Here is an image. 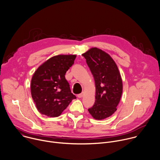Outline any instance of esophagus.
<instances>
[{
  "instance_id": "34e87169",
  "label": "esophagus",
  "mask_w": 160,
  "mask_h": 160,
  "mask_svg": "<svg viewBox=\"0 0 160 160\" xmlns=\"http://www.w3.org/2000/svg\"><path fill=\"white\" fill-rule=\"evenodd\" d=\"M84 92H82L81 93L78 94V98H82V97H83V96H84Z\"/></svg>"
}]
</instances>
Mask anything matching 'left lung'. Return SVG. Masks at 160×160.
<instances>
[{"label":"left lung","instance_id":"obj_1","mask_svg":"<svg viewBox=\"0 0 160 160\" xmlns=\"http://www.w3.org/2000/svg\"><path fill=\"white\" fill-rule=\"evenodd\" d=\"M93 76L96 97L94 105L88 109L97 120L105 119L116 110L122 93V81L114 60L104 51L92 48L82 55Z\"/></svg>","mask_w":160,"mask_h":160}]
</instances>
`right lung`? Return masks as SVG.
Listing matches in <instances>:
<instances>
[{"instance_id":"1","label":"right lung","mask_w":160,"mask_h":160,"mask_svg":"<svg viewBox=\"0 0 160 160\" xmlns=\"http://www.w3.org/2000/svg\"><path fill=\"white\" fill-rule=\"evenodd\" d=\"M76 57V55L54 56L34 73L31 82V96L42 114L50 117H58L76 98L65 78Z\"/></svg>"}]
</instances>
